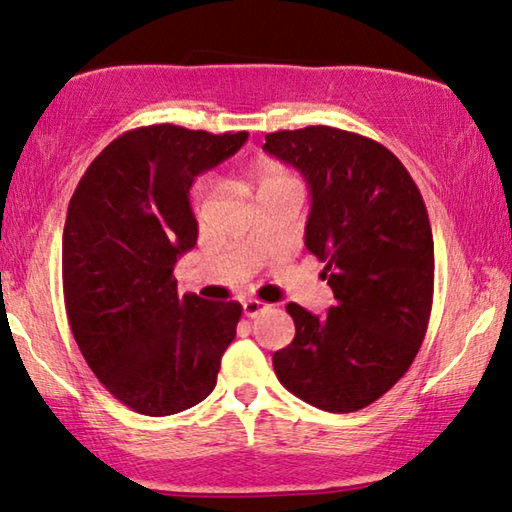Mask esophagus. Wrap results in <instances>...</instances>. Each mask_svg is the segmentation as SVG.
<instances>
[{"label":"esophagus","instance_id":"34e87169","mask_svg":"<svg viewBox=\"0 0 512 512\" xmlns=\"http://www.w3.org/2000/svg\"><path fill=\"white\" fill-rule=\"evenodd\" d=\"M267 309H270V304H265L261 300H245V302H242V311H245L247 318L261 316V313L267 311Z\"/></svg>","mask_w":512,"mask_h":512}]
</instances>
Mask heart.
Instances as JSON below:
<instances>
[{
  "label": "heart",
  "mask_w": 512,
  "mask_h": 512,
  "mask_svg": "<svg viewBox=\"0 0 512 512\" xmlns=\"http://www.w3.org/2000/svg\"><path fill=\"white\" fill-rule=\"evenodd\" d=\"M290 180H295V176L290 174L283 164L272 162V160H261V162L251 164L245 174V185L258 196V199H261V196L270 190H274V187L290 183ZM210 194H212L210 183L199 185V190H196V210H199L203 203L210 199Z\"/></svg>",
  "instance_id": "b5f03b06"
}]
</instances>
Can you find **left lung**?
<instances>
[{"label": "left lung", "mask_w": 512, "mask_h": 512, "mask_svg": "<svg viewBox=\"0 0 512 512\" xmlns=\"http://www.w3.org/2000/svg\"><path fill=\"white\" fill-rule=\"evenodd\" d=\"M311 190L304 245L325 265L327 316L290 302L295 338L272 355L279 382L318 410H364L407 373L426 336L435 245L403 162L355 132L309 125L265 135Z\"/></svg>", "instance_id": "obj_1"}]
</instances>
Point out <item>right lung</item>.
<instances>
[{
	"label": "right lung",
	"mask_w": 512,
	"mask_h": 512,
	"mask_svg": "<svg viewBox=\"0 0 512 512\" xmlns=\"http://www.w3.org/2000/svg\"><path fill=\"white\" fill-rule=\"evenodd\" d=\"M247 132L160 123L114 139L86 169L64 226V297L86 364L130 410L169 416L210 396L238 302L178 293L174 265L199 238L194 178Z\"/></svg>",
	"instance_id": "add662e5"
}]
</instances>
